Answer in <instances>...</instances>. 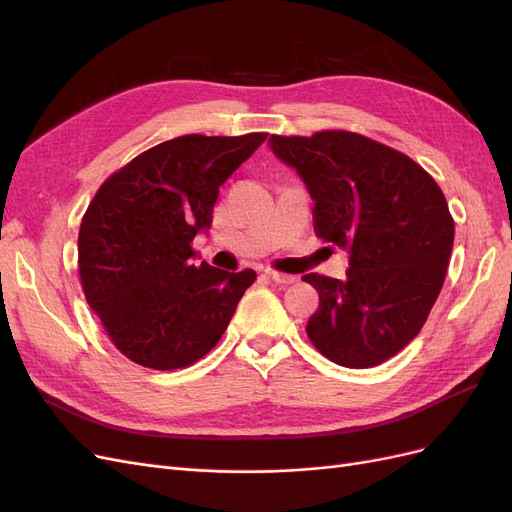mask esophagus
Here are the masks:
<instances>
[{"instance_id": "1", "label": "esophagus", "mask_w": 512, "mask_h": 512, "mask_svg": "<svg viewBox=\"0 0 512 512\" xmlns=\"http://www.w3.org/2000/svg\"><path fill=\"white\" fill-rule=\"evenodd\" d=\"M265 275L269 277V280H273L275 284H294V282H297V277H294V275H286V273L273 271V269H267Z\"/></svg>"}]
</instances>
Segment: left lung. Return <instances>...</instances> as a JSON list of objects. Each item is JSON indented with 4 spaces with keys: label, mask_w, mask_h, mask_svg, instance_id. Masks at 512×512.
Segmentation results:
<instances>
[{
    "label": "left lung",
    "mask_w": 512,
    "mask_h": 512,
    "mask_svg": "<svg viewBox=\"0 0 512 512\" xmlns=\"http://www.w3.org/2000/svg\"><path fill=\"white\" fill-rule=\"evenodd\" d=\"M314 200L316 237L350 254L346 280L307 273L320 294L307 337L329 361L365 369L406 348L442 290L455 222L433 177L363 134L269 138Z\"/></svg>",
    "instance_id": "1"
}]
</instances>
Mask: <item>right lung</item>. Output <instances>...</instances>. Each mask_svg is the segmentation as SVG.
Returning a JSON list of instances; mask_svg holds the SVG:
<instances>
[{
	"label": "right lung",
	"mask_w": 512,
	"mask_h": 512,
	"mask_svg": "<svg viewBox=\"0 0 512 512\" xmlns=\"http://www.w3.org/2000/svg\"><path fill=\"white\" fill-rule=\"evenodd\" d=\"M267 141L185 134L108 177L79 230L85 299L121 354L149 369L196 363L220 342L256 280L192 265V241L213 220L220 185Z\"/></svg>",
	"instance_id": "1"
}]
</instances>
